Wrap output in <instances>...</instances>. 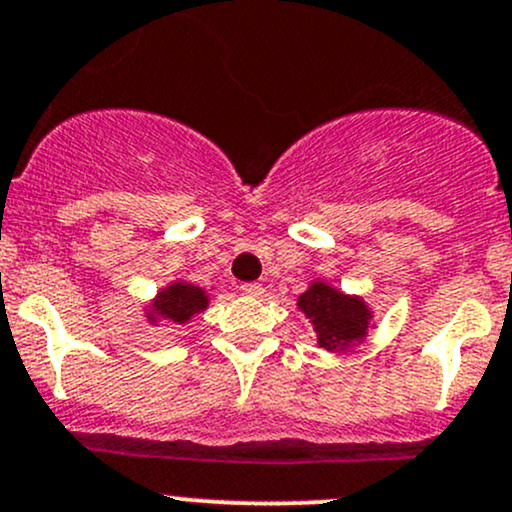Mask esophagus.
Wrapping results in <instances>:
<instances>
[{
    "instance_id": "34e87169",
    "label": "esophagus",
    "mask_w": 512,
    "mask_h": 512,
    "mask_svg": "<svg viewBox=\"0 0 512 512\" xmlns=\"http://www.w3.org/2000/svg\"><path fill=\"white\" fill-rule=\"evenodd\" d=\"M240 291H243V294H247V296H262V284H255V282H250V284H243L240 286Z\"/></svg>"
}]
</instances>
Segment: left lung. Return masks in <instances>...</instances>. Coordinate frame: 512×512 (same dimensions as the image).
Wrapping results in <instances>:
<instances>
[{"label": "left lung", "instance_id": "left-lung-1", "mask_svg": "<svg viewBox=\"0 0 512 512\" xmlns=\"http://www.w3.org/2000/svg\"><path fill=\"white\" fill-rule=\"evenodd\" d=\"M316 333L318 347L347 352L367 340L374 328V311L359 294H345L325 279H313L296 301Z\"/></svg>", "mask_w": 512, "mask_h": 512}]
</instances>
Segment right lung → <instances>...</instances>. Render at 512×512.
<instances>
[{
  "instance_id": "obj_1",
  "label": "right lung",
  "mask_w": 512,
  "mask_h": 512,
  "mask_svg": "<svg viewBox=\"0 0 512 512\" xmlns=\"http://www.w3.org/2000/svg\"><path fill=\"white\" fill-rule=\"evenodd\" d=\"M211 296L209 291L201 289L187 279H174V282L165 284L160 291L148 301L143 308L145 320L150 325L157 323H174L184 325L189 323L196 313H204L209 308Z\"/></svg>"
}]
</instances>
